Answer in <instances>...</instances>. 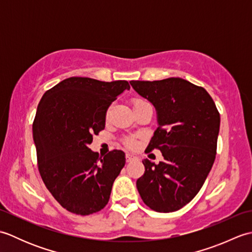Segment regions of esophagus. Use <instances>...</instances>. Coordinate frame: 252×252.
<instances>
[{"label":"esophagus","mask_w":252,"mask_h":252,"mask_svg":"<svg viewBox=\"0 0 252 252\" xmlns=\"http://www.w3.org/2000/svg\"><path fill=\"white\" fill-rule=\"evenodd\" d=\"M126 159L127 162H130V161H132V160H134L135 157L133 156V155H131V154H126Z\"/></svg>","instance_id":"1"}]
</instances>
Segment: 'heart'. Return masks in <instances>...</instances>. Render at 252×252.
<instances>
[{"label":"heart","instance_id":"heart-1","mask_svg":"<svg viewBox=\"0 0 252 252\" xmlns=\"http://www.w3.org/2000/svg\"><path fill=\"white\" fill-rule=\"evenodd\" d=\"M145 103H146L145 100H142V99H135V100H134V107H135V106H138V105H142V104H145ZM127 144H129V145H131V146L133 145V143H132V142H130V141L127 142Z\"/></svg>","mask_w":252,"mask_h":252}]
</instances>
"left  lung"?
Segmentation results:
<instances>
[{
	"instance_id": "8db88e82",
	"label": "left lung",
	"mask_w": 252,
	"mask_h": 252,
	"mask_svg": "<svg viewBox=\"0 0 252 252\" xmlns=\"http://www.w3.org/2000/svg\"><path fill=\"white\" fill-rule=\"evenodd\" d=\"M130 83L157 111L158 127L146 152L157 148L164 159L158 164L143 160L137 190L154 211L180 210L198 194L215 162L220 114L207 91L187 80Z\"/></svg>"
}]
</instances>
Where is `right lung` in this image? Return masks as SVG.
<instances>
[{
    "label": "right lung",
    "instance_id": "1",
    "mask_svg": "<svg viewBox=\"0 0 252 252\" xmlns=\"http://www.w3.org/2000/svg\"><path fill=\"white\" fill-rule=\"evenodd\" d=\"M126 80H63L42 96L32 126L37 168L46 189L69 212L89 216L108 203L112 184L126 164L122 151L99 156L88 147L105 129L106 111Z\"/></svg>",
    "mask_w": 252,
    "mask_h": 252
}]
</instances>
